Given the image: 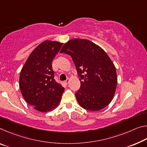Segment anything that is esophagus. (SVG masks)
Instances as JSON below:
<instances>
[{
    "instance_id": "34e87169",
    "label": "esophagus",
    "mask_w": 147,
    "mask_h": 147,
    "mask_svg": "<svg viewBox=\"0 0 147 147\" xmlns=\"http://www.w3.org/2000/svg\"><path fill=\"white\" fill-rule=\"evenodd\" d=\"M69 80H70L69 78H67V80L65 81V84H68V83L69 82Z\"/></svg>"
}]
</instances>
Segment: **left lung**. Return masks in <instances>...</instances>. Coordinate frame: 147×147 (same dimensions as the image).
I'll return each instance as SVG.
<instances>
[{
	"label": "left lung",
	"instance_id": "left-lung-1",
	"mask_svg": "<svg viewBox=\"0 0 147 147\" xmlns=\"http://www.w3.org/2000/svg\"><path fill=\"white\" fill-rule=\"evenodd\" d=\"M61 53L71 55L80 78V88L75 94L86 110H101L111 103L116 91V68L106 52L86 39L74 38L64 44Z\"/></svg>",
	"mask_w": 147,
	"mask_h": 147
}]
</instances>
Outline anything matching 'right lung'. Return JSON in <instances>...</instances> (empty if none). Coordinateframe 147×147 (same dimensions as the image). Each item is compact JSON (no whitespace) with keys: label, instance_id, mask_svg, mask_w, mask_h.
<instances>
[{"label":"right lung","instance_id":"1","mask_svg":"<svg viewBox=\"0 0 147 147\" xmlns=\"http://www.w3.org/2000/svg\"><path fill=\"white\" fill-rule=\"evenodd\" d=\"M62 43L45 40L28 57L21 71L20 87L23 98L34 109L47 112L60 102L64 88L54 79L52 63Z\"/></svg>","mask_w":147,"mask_h":147}]
</instances>
